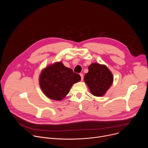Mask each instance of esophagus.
<instances>
[{"mask_svg":"<svg viewBox=\"0 0 148 148\" xmlns=\"http://www.w3.org/2000/svg\"><path fill=\"white\" fill-rule=\"evenodd\" d=\"M79 75H80V76H81V81H82L83 79H84V75H83V74H82V73H80Z\"/></svg>","mask_w":148,"mask_h":148,"instance_id":"34e87169","label":"esophagus"}]
</instances>
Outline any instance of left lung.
<instances>
[{"instance_id": "8db88e82", "label": "left lung", "mask_w": 148, "mask_h": 148, "mask_svg": "<svg viewBox=\"0 0 148 148\" xmlns=\"http://www.w3.org/2000/svg\"><path fill=\"white\" fill-rule=\"evenodd\" d=\"M84 81L92 95L101 97L112 85L113 75L105 66L93 63L88 67V73L84 76Z\"/></svg>"}]
</instances>
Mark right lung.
Listing matches in <instances>:
<instances>
[{"label":"right lung","mask_w":148,"mask_h":148,"mask_svg":"<svg viewBox=\"0 0 148 148\" xmlns=\"http://www.w3.org/2000/svg\"><path fill=\"white\" fill-rule=\"evenodd\" d=\"M81 80L78 74L65 67L61 62H56L42 71L40 86L49 98L60 101L70 92L72 86Z\"/></svg>","instance_id":"right-lung-1"}]
</instances>
